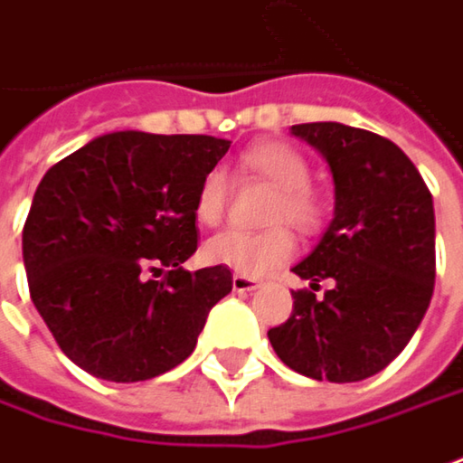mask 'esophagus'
Instances as JSON below:
<instances>
[{
    "instance_id": "34e87169",
    "label": "esophagus",
    "mask_w": 463,
    "mask_h": 463,
    "mask_svg": "<svg viewBox=\"0 0 463 463\" xmlns=\"http://www.w3.org/2000/svg\"><path fill=\"white\" fill-rule=\"evenodd\" d=\"M232 288H234L237 293H252L260 285H257V280H252V278H247V275H234V278H232Z\"/></svg>"
}]
</instances>
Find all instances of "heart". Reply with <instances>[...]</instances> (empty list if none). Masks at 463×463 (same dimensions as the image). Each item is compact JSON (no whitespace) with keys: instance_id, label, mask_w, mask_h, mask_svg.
I'll return each instance as SVG.
<instances>
[{"instance_id":"b5f03b06","label":"heart","mask_w":463,"mask_h":463,"mask_svg":"<svg viewBox=\"0 0 463 463\" xmlns=\"http://www.w3.org/2000/svg\"><path fill=\"white\" fill-rule=\"evenodd\" d=\"M241 167L278 188V198L269 206L268 224L288 222L298 232H313L321 224L324 206L311 191V167L300 152L282 142H262L241 155ZM226 201L229 191L224 173L211 170L203 175L195 194V222L203 226L219 224L226 213ZM203 254L211 265H222L250 278H262L296 254V239L285 226H275L262 234L232 229L211 237L203 247Z\"/></svg>"}]
</instances>
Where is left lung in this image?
Returning a JSON list of instances; mask_svg holds the SVG:
<instances>
[{
    "label": "left lung",
    "instance_id": "8db88e82",
    "mask_svg": "<svg viewBox=\"0 0 463 463\" xmlns=\"http://www.w3.org/2000/svg\"><path fill=\"white\" fill-rule=\"evenodd\" d=\"M334 175V219L293 272V313L268 331L282 364L311 380L383 372L420 326L436 280L433 195L395 142L339 122L293 124ZM332 282L316 297L318 281Z\"/></svg>",
    "mask_w": 463,
    "mask_h": 463
}]
</instances>
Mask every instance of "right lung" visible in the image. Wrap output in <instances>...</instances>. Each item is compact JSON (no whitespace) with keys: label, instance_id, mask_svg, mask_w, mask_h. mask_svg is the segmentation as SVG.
I'll return each mask as SVG.
<instances>
[{"label":"right lung","instance_id":"right-lung-1","mask_svg":"<svg viewBox=\"0 0 463 463\" xmlns=\"http://www.w3.org/2000/svg\"><path fill=\"white\" fill-rule=\"evenodd\" d=\"M229 145L127 129L43 175L22 229L30 298L83 372L142 383L178 367L232 293L229 268L183 269L198 247V185Z\"/></svg>","mask_w":463,"mask_h":463}]
</instances>
